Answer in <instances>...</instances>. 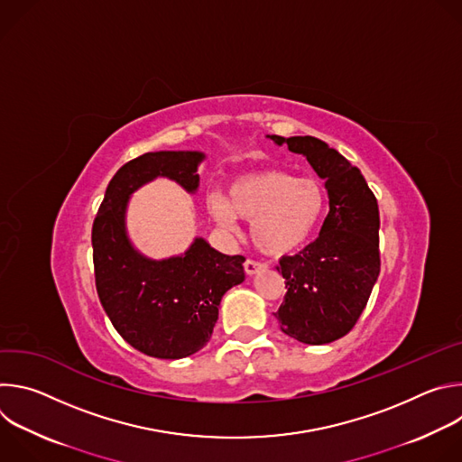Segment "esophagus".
Masks as SVG:
<instances>
[{
  "instance_id": "34e87169",
  "label": "esophagus",
  "mask_w": 462,
  "mask_h": 462,
  "mask_svg": "<svg viewBox=\"0 0 462 462\" xmlns=\"http://www.w3.org/2000/svg\"><path fill=\"white\" fill-rule=\"evenodd\" d=\"M265 269L267 267L263 265V263H257V261H252V259L245 261V273H246V276H254V274L265 271Z\"/></svg>"
}]
</instances>
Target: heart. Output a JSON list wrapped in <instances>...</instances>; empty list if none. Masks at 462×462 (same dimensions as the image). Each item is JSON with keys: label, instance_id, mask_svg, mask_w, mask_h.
I'll use <instances>...</instances> for the list:
<instances>
[{"label": "heart", "instance_id": "b5f03b06", "mask_svg": "<svg viewBox=\"0 0 462 462\" xmlns=\"http://www.w3.org/2000/svg\"><path fill=\"white\" fill-rule=\"evenodd\" d=\"M325 188L314 177H296L280 168L237 175L226 195H210L208 212L221 228L236 219L252 223L254 245L267 255H287L303 246L318 228L325 210Z\"/></svg>", "mask_w": 462, "mask_h": 462}]
</instances>
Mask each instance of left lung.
<instances>
[{
	"label": "left lung",
	"instance_id": "8db88e82",
	"mask_svg": "<svg viewBox=\"0 0 462 462\" xmlns=\"http://www.w3.org/2000/svg\"><path fill=\"white\" fill-rule=\"evenodd\" d=\"M267 137L303 155L328 195L319 236L300 254L280 259L287 294L276 318L282 331L301 344H331L355 327L380 274L376 197L360 170L323 141Z\"/></svg>",
	"mask_w": 462,
	"mask_h": 462
}]
</instances>
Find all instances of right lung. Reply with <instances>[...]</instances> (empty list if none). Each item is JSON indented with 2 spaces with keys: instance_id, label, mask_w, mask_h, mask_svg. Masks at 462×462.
<instances>
[{
  "instance_id": "right-lung-1",
  "label": "right lung",
  "mask_w": 462,
  "mask_h": 462,
  "mask_svg": "<svg viewBox=\"0 0 462 462\" xmlns=\"http://www.w3.org/2000/svg\"><path fill=\"white\" fill-rule=\"evenodd\" d=\"M203 152H150L109 180L93 223V263L100 303L116 333L137 351L164 360L201 351L226 291L245 282L243 255H226L195 237L179 255L153 259L127 236V205L144 184L164 177L188 193L199 188Z\"/></svg>"
}]
</instances>
